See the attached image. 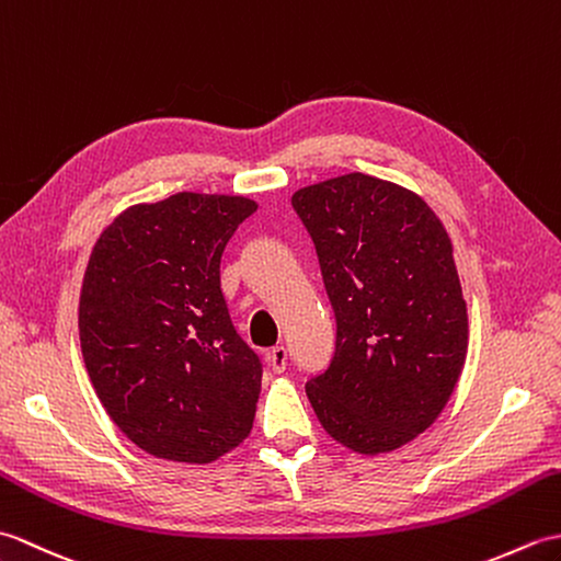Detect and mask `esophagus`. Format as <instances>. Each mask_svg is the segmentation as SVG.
Returning a JSON list of instances; mask_svg holds the SVG:
<instances>
[{
    "label": "esophagus",
    "mask_w": 561,
    "mask_h": 561,
    "mask_svg": "<svg viewBox=\"0 0 561 561\" xmlns=\"http://www.w3.org/2000/svg\"><path fill=\"white\" fill-rule=\"evenodd\" d=\"M287 362H289V352L287 347H274L267 354V366L272 368L274 374H284L287 371Z\"/></svg>",
    "instance_id": "obj_1"
}]
</instances>
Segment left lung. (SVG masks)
<instances>
[{
	"label": "left lung",
	"instance_id": "left-lung-1",
	"mask_svg": "<svg viewBox=\"0 0 561 561\" xmlns=\"http://www.w3.org/2000/svg\"><path fill=\"white\" fill-rule=\"evenodd\" d=\"M335 313V350L306 396L352 450L408 444L446 408L468 354L448 233L426 202L364 173L291 197Z\"/></svg>",
	"mask_w": 561,
	"mask_h": 561
}]
</instances>
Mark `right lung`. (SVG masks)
Masks as SVG:
<instances>
[{
    "label": "right lung",
    "instance_id": "right-lung-1",
    "mask_svg": "<svg viewBox=\"0 0 561 561\" xmlns=\"http://www.w3.org/2000/svg\"><path fill=\"white\" fill-rule=\"evenodd\" d=\"M253 199L178 193L123 211L93 245L79 301L83 364L141 450L211 462L250 434L262 362L221 294V255Z\"/></svg>",
    "mask_w": 561,
    "mask_h": 561
}]
</instances>
